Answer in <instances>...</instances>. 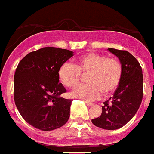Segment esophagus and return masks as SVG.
<instances>
[{"instance_id":"34e87169","label":"esophagus","mask_w":154,"mask_h":154,"mask_svg":"<svg viewBox=\"0 0 154 154\" xmlns=\"http://www.w3.org/2000/svg\"><path fill=\"white\" fill-rule=\"evenodd\" d=\"M85 103H86V105L88 106H93V103H88V102H86L85 101Z\"/></svg>"}]
</instances>
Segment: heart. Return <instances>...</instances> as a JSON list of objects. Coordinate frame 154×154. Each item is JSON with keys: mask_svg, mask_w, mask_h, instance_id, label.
<instances>
[{"mask_svg": "<svg viewBox=\"0 0 154 154\" xmlns=\"http://www.w3.org/2000/svg\"><path fill=\"white\" fill-rule=\"evenodd\" d=\"M82 74L88 73L86 81L88 85L78 86L72 92L74 97L87 101L97 99L102 93L112 94L122 80V66L118 60L107 58L95 52H88L77 58L75 65L64 63L58 69V78L66 88L78 85Z\"/></svg>", "mask_w": 154, "mask_h": 154, "instance_id": "obj_1", "label": "heart"}]
</instances>
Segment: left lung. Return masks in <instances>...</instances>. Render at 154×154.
<instances>
[{"instance_id":"obj_1","label":"left lung","mask_w":154,"mask_h":154,"mask_svg":"<svg viewBox=\"0 0 154 154\" xmlns=\"http://www.w3.org/2000/svg\"><path fill=\"white\" fill-rule=\"evenodd\" d=\"M108 51L119 58L122 66L120 85L109 100L104 102L100 116L92 120L105 130H117L133 118L143 98V72L139 61L130 52L114 48Z\"/></svg>"}]
</instances>
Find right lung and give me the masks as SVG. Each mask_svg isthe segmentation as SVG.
I'll return each instance as SVG.
<instances>
[{
    "instance_id": "1",
    "label": "right lung",
    "mask_w": 154,
    "mask_h": 154,
    "mask_svg": "<svg viewBox=\"0 0 154 154\" xmlns=\"http://www.w3.org/2000/svg\"><path fill=\"white\" fill-rule=\"evenodd\" d=\"M73 51L46 47L20 60L14 76V99L19 112L33 127L52 131L69 120L71 99L60 97L66 89L58 69Z\"/></svg>"
}]
</instances>
